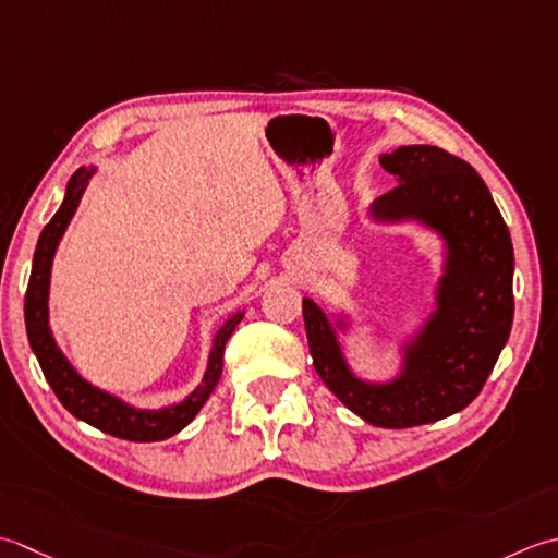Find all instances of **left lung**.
Here are the masks:
<instances>
[{
  "label": "left lung",
  "mask_w": 558,
  "mask_h": 558,
  "mask_svg": "<svg viewBox=\"0 0 558 558\" xmlns=\"http://www.w3.org/2000/svg\"><path fill=\"white\" fill-rule=\"evenodd\" d=\"M380 166L397 185L375 199L373 214L416 216L448 243L438 311L388 385L351 375L332 325L308 299L303 320L313 366L337 400L373 426L409 428L440 422L482 392L513 327V243L492 192L462 158L416 144L383 154Z\"/></svg>",
  "instance_id": "left-lung-1"
}]
</instances>
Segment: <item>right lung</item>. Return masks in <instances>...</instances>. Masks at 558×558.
Returning a JSON list of instances; mask_svg holds the SVG:
<instances>
[{
  "mask_svg": "<svg viewBox=\"0 0 558 558\" xmlns=\"http://www.w3.org/2000/svg\"><path fill=\"white\" fill-rule=\"evenodd\" d=\"M90 175L94 173L86 168L76 170L74 178L70 180V185H66V197L62 202V207L57 209V214L52 216L50 223L45 226L38 238V247H36V255H33V269H31L28 289H26V303H24L28 342H31L33 354H36L40 363L45 380L50 383L52 392L57 395V400L62 402L66 412H72L76 418H82V422L96 426L98 430H104V434H110L116 438L134 440V442L166 440L170 436H175L178 430H183L192 418L197 416L204 402L209 400V395L214 392L223 371L226 342H229V337L233 335L235 325L243 320V313L233 315L231 320L219 329V335H216L214 347H211L207 373H204V383L187 397L185 402L158 409V412H144V409H132L124 402H120L118 397H112L104 390L94 388L90 383H86L82 375L70 366V361L62 356V351L57 349L54 339L50 335L48 289H50V267H52L57 243H60L66 223H70V219L74 216L78 199H82Z\"/></svg>",
  "mask_w": 558,
  "mask_h": 558,
  "instance_id": "obj_1",
  "label": "right lung"
}]
</instances>
